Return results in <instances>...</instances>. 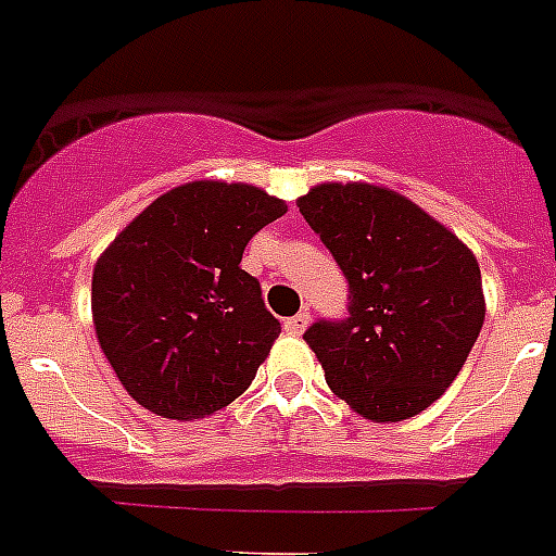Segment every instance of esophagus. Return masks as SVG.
Instances as JSON below:
<instances>
[{
    "label": "esophagus",
    "mask_w": 556,
    "mask_h": 556,
    "mask_svg": "<svg viewBox=\"0 0 556 556\" xmlns=\"http://www.w3.org/2000/svg\"><path fill=\"white\" fill-rule=\"evenodd\" d=\"M308 323H312V314H308V312L294 314V317H289V320H283V331L292 333V337H301V333L308 328Z\"/></svg>",
    "instance_id": "1"
}]
</instances>
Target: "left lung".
<instances>
[{
	"mask_svg": "<svg viewBox=\"0 0 556 556\" xmlns=\"http://www.w3.org/2000/svg\"><path fill=\"white\" fill-rule=\"evenodd\" d=\"M298 208L351 287V317L303 339L356 415L397 424L459 376L484 323L476 255L409 198L372 184H320Z\"/></svg>",
	"mask_w": 556,
	"mask_h": 556,
	"instance_id": "left-lung-1",
	"label": "left lung"
}]
</instances>
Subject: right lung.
<instances>
[{"label": "right lung", "mask_w": 556, "mask_h": 556, "mask_svg": "<svg viewBox=\"0 0 556 556\" xmlns=\"http://www.w3.org/2000/svg\"><path fill=\"white\" fill-rule=\"evenodd\" d=\"M287 203L258 186L191 180L152 200L97 258L91 317L127 395L169 420L242 395L281 323L242 253Z\"/></svg>", "instance_id": "obj_1"}]
</instances>
